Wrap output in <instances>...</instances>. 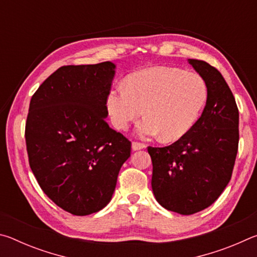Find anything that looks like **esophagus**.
Returning <instances> with one entry per match:
<instances>
[{"label":"esophagus","instance_id":"obj_1","mask_svg":"<svg viewBox=\"0 0 257 257\" xmlns=\"http://www.w3.org/2000/svg\"><path fill=\"white\" fill-rule=\"evenodd\" d=\"M146 145L143 144V143H139V142H133V150L134 151H138V150H143L145 149Z\"/></svg>","mask_w":257,"mask_h":257}]
</instances>
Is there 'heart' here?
Segmentation results:
<instances>
[{
  "label": "heart",
  "mask_w": 257,
  "mask_h": 257,
  "mask_svg": "<svg viewBox=\"0 0 257 257\" xmlns=\"http://www.w3.org/2000/svg\"><path fill=\"white\" fill-rule=\"evenodd\" d=\"M208 98L202 75L173 67H152L129 75L123 87H113L106 96L111 122L125 130L143 114L141 137L159 136L176 142L188 134L201 116Z\"/></svg>",
  "instance_id": "heart-1"
}]
</instances>
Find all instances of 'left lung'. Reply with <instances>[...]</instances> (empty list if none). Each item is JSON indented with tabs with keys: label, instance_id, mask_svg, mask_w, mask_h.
<instances>
[{
	"label": "left lung",
	"instance_id": "8db88e82",
	"mask_svg": "<svg viewBox=\"0 0 257 257\" xmlns=\"http://www.w3.org/2000/svg\"><path fill=\"white\" fill-rule=\"evenodd\" d=\"M188 62L208 86L201 118L173 144L147 147L156 201L182 215L203 211L222 194L231 179L239 142L238 107L224 78L205 61Z\"/></svg>",
	"mask_w": 257,
	"mask_h": 257
}]
</instances>
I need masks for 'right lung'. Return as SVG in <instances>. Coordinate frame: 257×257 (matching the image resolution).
<instances>
[{
  "label": "right lung",
  "mask_w": 257,
  "mask_h": 257,
  "mask_svg": "<svg viewBox=\"0 0 257 257\" xmlns=\"http://www.w3.org/2000/svg\"><path fill=\"white\" fill-rule=\"evenodd\" d=\"M115 66H63L33 95L25 137L30 169L62 210L88 215L111 201L132 143L107 124Z\"/></svg>",
  "instance_id": "right-lung-1"
}]
</instances>
